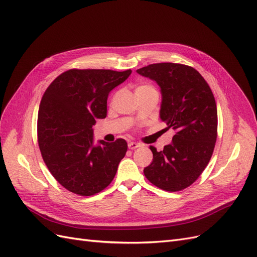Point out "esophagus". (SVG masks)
Returning a JSON list of instances; mask_svg holds the SVG:
<instances>
[{
    "mask_svg": "<svg viewBox=\"0 0 257 257\" xmlns=\"http://www.w3.org/2000/svg\"><path fill=\"white\" fill-rule=\"evenodd\" d=\"M138 147H141V145L137 144V143H134V142L128 143V149H131V150H134V149H136V148H138Z\"/></svg>",
    "mask_w": 257,
    "mask_h": 257,
    "instance_id": "34e87169",
    "label": "esophagus"
}]
</instances>
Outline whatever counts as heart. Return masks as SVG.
<instances>
[{"label": "heart", "mask_w": 257, "mask_h": 257, "mask_svg": "<svg viewBox=\"0 0 257 257\" xmlns=\"http://www.w3.org/2000/svg\"><path fill=\"white\" fill-rule=\"evenodd\" d=\"M152 89H154V88H153V87H151L150 84H141V85H138V87L136 88L135 92H138V91H144V90H152Z\"/></svg>", "instance_id": "heart-1"}]
</instances>
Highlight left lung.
Wrapping results in <instances>:
<instances>
[{
    "label": "left lung",
    "instance_id": "obj_1",
    "mask_svg": "<svg viewBox=\"0 0 257 257\" xmlns=\"http://www.w3.org/2000/svg\"><path fill=\"white\" fill-rule=\"evenodd\" d=\"M155 80L162 92L160 118L176 131L162 151L153 146V161L144 169L152 184L167 192L195 182L212 157L217 136L213 93L195 68L178 63H155L137 69Z\"/></svg>",
    "mask_w": 257,
    "mask_h": 257
}]
</instances>
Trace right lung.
Listing matches in <instances>:
<instances>
[{
  "label": "right lung",
  "instance_id": "add662e5",
  "mask_svg": "<svg viewBox=\"0 0 257 257\" xmlns=\"http://www.w3.org/2000/svg\"><path fill=\"white\" fill-rule=\"evenodd\" d=\"M131 73L73 68L45 91L37 116L38 146L51 175L69 192L91 196L113 180L127 144L118 138L93 146L92 126L106 118L108 94Z\"/></svg>",
  "mask_w": 257,
  "mask_h": 257
}]
</instances>
